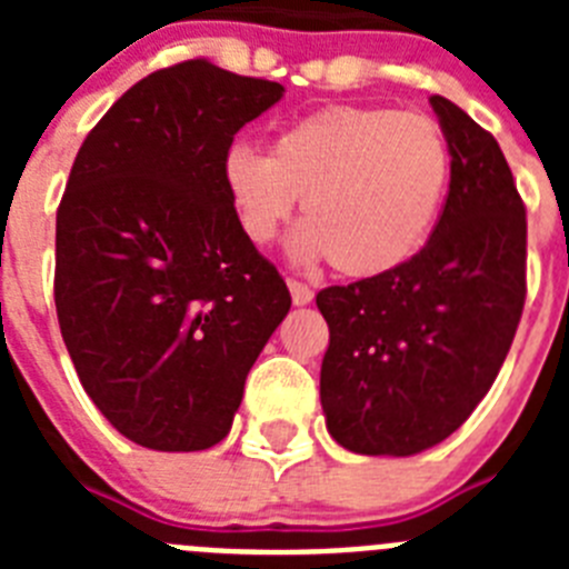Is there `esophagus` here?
I'll list each match as a JSON object with an SVG mask.
<instances>
[{"label": "esophagus", "mask_w": 569, "mask_h": 569, "mask_svg": "<svg viewBox=\"0 0 569 569\" xmlns=\"http://www.w3.org/2000/svg\"><path fill=\"white\" fill-rule=\"evenodd\" d=\"M288 288H290V296H293L296 308H305V305H310V301H313V290H310L305 281L288 279Z\"/></svg>", "instance_id": "obj_1"}]
</instances>
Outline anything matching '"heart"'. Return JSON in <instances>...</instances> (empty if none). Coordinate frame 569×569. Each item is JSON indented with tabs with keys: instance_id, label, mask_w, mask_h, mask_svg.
Returning a JSON list of instances; mask_svg holds the SVG:
<instances>
[{
	"instance_id": "obj_1",
	"label": "heart",
	"mask_w": 569,
	"mask_h": 569,
	"mask_svg": "<svg viewBox=\"0 0 569 569\" xmlns=\"http://www.w3.org/2000/svg\"><path fill=\"white\" fill-rule=\"evenodd\" d=\"M222 182L241 233L270 244L305 196L299 261L330 259L347 279L399 268L433 230L450 182V148L419 110L333 104L279 130L270 156L233 144Z\"/></svg>"
}]
</instances>
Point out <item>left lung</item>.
Here are the masks:
<instances>
[{
    "mask_svg": "<svg viewBox=\"0 0 569 569\" xmlns=\"http://www.w3.org/2000/svg\"><path fill=\"white\" fill-rule=\"evenodd\" d=\"M450 148L433 236L381 276L316 296L328 433L359 456H416L456 433L499 376L525 308L527 216L499 142L430 97Z\"/></svg>",
    "mask_w": 569,
    "mask_h": 569,
    "instance_id": "obj_1",
    "label": "left lung"
}]
</instances>
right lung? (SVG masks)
I'll list each match as a JSON object with an SVG mask.
<instances>
[{"label": "right lung", "mask_w": 569, "mask_h": 569, "mask_svg": "<svg viewBox=\"0 0 569 569\" xmlns=\"http://www.w3.org/2000/svg\"><path fill=\"white\" fill-rule=\"evenodd\" d=\"M281 97L190 59L136 82L79 148L57 213L59 328L84 393L136 445H219L288 316L222 182L233 136Z\"/></svg>", "instance_id": "add662e5"}]
</instances>
